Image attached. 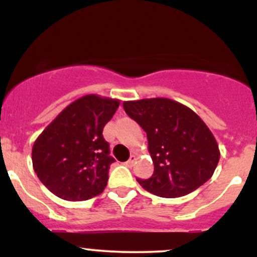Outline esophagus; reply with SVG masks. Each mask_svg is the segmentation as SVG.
Returning <instances> with one entry per match:
<instances>
[{"label":"esophagus","instance_id":"obj_1","mask_svg":"<svg viewBox=\"0 0 257 257\" xmlns=\"http://www.w3.org/2000/svg\"><path fill=\"white\" fill-rule=\"evenodd\" d=\"M135 159H137V157H135L134 155H132L131 157H129L128 162H126V164H128V166H133V163H134V162H135Z\"/></svg>","mask_w":257,"mask_h":257}]
</instances>
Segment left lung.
<instances>
[{
    "label": "left lung",
    "mask_w": 257,
    "mask_h": 257,
    "mask_svg": "<svg viewBox=\"0 0 257 257\" xmlns=\"http://www.w3.org/2000/svg\"><path fill=\"white\" fill-rule=\"evenodd\" d=\"M125 113L146 132L155 172L137 179L163 198L193 192L213 176L220 159L213 133L196 112L167 98L124 101Z\"/></svg>",
    "instance_id": "8db88e82"
}]
</instances>
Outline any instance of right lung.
Returning <instances> with one entry per match:
<instances>
[{
    "mask_svg": "<svg viewBox=\"0 0 257 257\" xmlns=\"http://www.w3.org/2000/svg\"><path fill=\"white\" fill-rule=\"evenodd\" d=\"M119 100L95 94L64 108L32 147V166L41 182L59 198L87 200L105 190L114 162L102 137Z\"/></svg>",
    "mask_w": 257,
    "mask_h": 257,
    "instance_id": "add662e5",
    "label": "right lung"
}]
</instances>
